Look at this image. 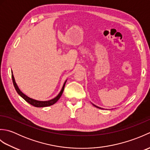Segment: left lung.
<instances>
[{"label": "left lung", "mask_w": 150, "mask_h": 150, "mask_svg": "<svg viewBox=\"0 0 150 150\" xmlns=\"http://www.w3.org/2000/svg\"><path fill=\"white\" fill-rule=\"evenodd\" d=\"M93 104L95 107H96V108H99V109H103V108H100V107H98V106H95V104Z\"/></svg>", "instance_id": "1"}]
</instances>
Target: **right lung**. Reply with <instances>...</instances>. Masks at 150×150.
<instances>
[{
	"mask_svg": "<svg viewBox=\"0 0 150 150\" xmlns=\"http://www.w3.org/2000/svg\"><path fill=\"white\" fill-rule=\"evenodd\" d=\"M11 77H12V80H13V83L14 85V87L15 88L16 91L18 93V94L20 95L21 97H22L24 98V99L26 100L27 103H28L29 104H30L31 105H32V106H35V107H37V108H42V107H47V106H52V105L54 104L55 103H56L57 101L59 100V99L60 98V97H61V95L63 93V91H64V86H65V84H66V82L67 81V80L64 82V83L63 84V86L61 89V90H60V93L58 94L57 97H55L54 98H52V99L49 100H46V101H41V100H37L35 99H33L32 98H30L28 96H27L26 95H25L24 93H22V92L20 90V89L18 88V86L16 83L15 80V78H14V76L13 75V72L11 71Z\"/></svg>",
	"mask_w": 150,
	"mask_h": 150,
	"instance_id": "add662e5",
	"label": "right lung"
}]
</instances>
